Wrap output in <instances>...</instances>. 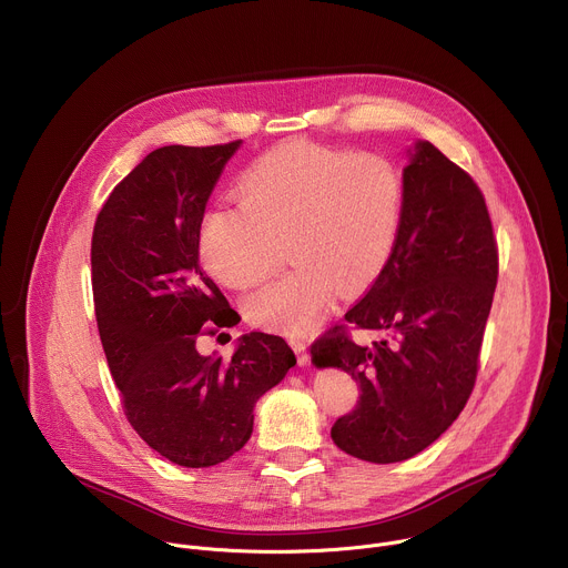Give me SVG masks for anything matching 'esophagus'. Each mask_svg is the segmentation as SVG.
I'll use <instances>...</instances> for the list:
<instances>
[{"mask_svg": "<svg viewBox=\"0 0 568 568\" xmlns=\"http://www.w3.org/2000/svg\"><path fill=\"white\" fill-rule=\"evenodd\" d=\"M290 346L294 348L296 353V359H298V366H307L310 364V353H307V344L303 339H290Z\"/></svg>", "mask_w": 568, "mask_h": 568, "instance_id": "obj_1", "label": "esophagus"}]
</instances>
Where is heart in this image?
Returning a JSON list of instances; mask_svg holds the SVG:
<instances>
[{
    "mask_svg": "<svg viewBox=\"0 0 568 568\" xmlns=\"http://www.w3.org/2000/svg\"><path fill=\"white\" fill-rule=\"evenodd\" d=\"M240 206H213L200 224V258L224 285L247 290L283 261L296 263L247 298L263 328L305 335L331 312L337 287L357 294L388 265L404 213L395 161L294 141L240 175Z\"/></svg>",
    "mask_w": 568,
    "mask_h": 568,
    "instance_id": "obj_1",
    "label": "heart"
}]
</instances>
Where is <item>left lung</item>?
Wrapping results in <instances>:
<instances>
[{"label": "left lung", "mask_w": 568, "mask_h": 568, "mask_svg": "<svg viewBox=\"0 0 568 568\" xmlns=\"http://www.w3.org/2000/svg\"><path fill=\"white\" fill-rule=\"evenodd\" d=\"M407 154L395 252L344 316L379 339L359 346L337 326L310 348L316 368H342L362 390L355 412L333 425L335 445L379 465L420 454L463 412L499 274L474 180L429 141Z\"/></svg>", "instance_id": "obj_1"}]
</instances>
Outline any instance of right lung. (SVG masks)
<instances>
[{"label":"right lung","mask_w":568,"mask_h":568,"mask_svg":"<svg viewBox=\"0 0 568 568\" xmlns=\"http://www.w3.org/2000/svg\"><path fill=\"white\" fill-rule=\"evenodd\" d=\"M240 145L152 150L110 193L92 235L99 333L125 416L182 467H211L245 447L256 402L296 364L267 333L237 337L231 359L197 351L206 323L240 321L200 267L204 209Z\"/></svg>","instance_id":"obj_1"}]
</instances>
